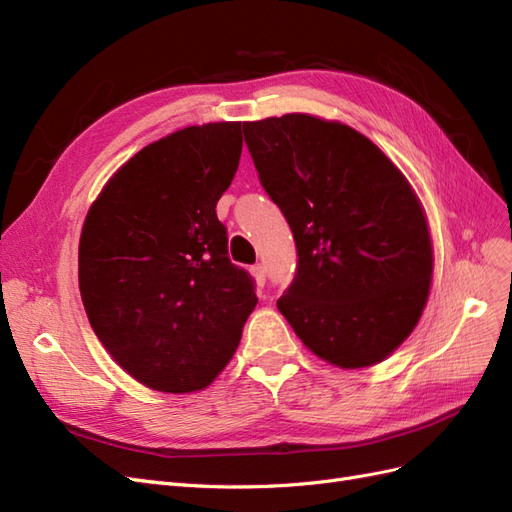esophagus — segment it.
Segmentation results:
<instances>
[{
    "label": "esophagus",
    "mask_w": 512,
    "mask_h": 512,
    "mask_svg": "<svg viewBox=\"0 0 512 512\" xmlns=\"http://www.w3.org/2000/svg\"><path fill=\"white\" fill-rule=\"evenodd\" d=\"M250 273H252V277H254V282H256V286H265V282H267V271H265V267H262L260 265V262H258V265H254L252 269H250Z\"/></svg>",
    "instance_id": "esophagus-1"
}]
</instances>
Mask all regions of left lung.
Wrapping results in <instances>:
<instances>
[{
	"label": "left lung",
	"instance_id": "left-lung-1",
	"mask_svg": "<svg viewBox=\"0 0 512 512\" xmlns=\"http://www.w3.org/2000/svg\"><path fill=\"white\" fill-rule=\"evenodd\" d=\"M243 134L297 243V275L277 309L322 361H384L414 331L431 286L429 226L412 185L346 123L290 113L247 121Z\"/></svg>",
	"mask_w": 512,
	"mask_h": 512
}]
</instances>
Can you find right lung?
Returning a JSON list of instances; mask_svg holds the SVG:
<instances>
[{
    "label": "right lung",
    "instance_id": "add662e5",
    "mask_svg": "<svg viewBox=\"0 0 512 512\" xmlns=\"http://www.w3.org/2000/svg\"><path fill=\"white\" fill-rule=\"evenodd\" d=\"M241 147L239 121L168 134L108 179L85 218L79 288L89 324L153 391L209 386L258 303L252 277L228 258L215 213Z\"/></svg>",
    "mask_w": 512,
    "mask_h": 512
}]
</instances>
